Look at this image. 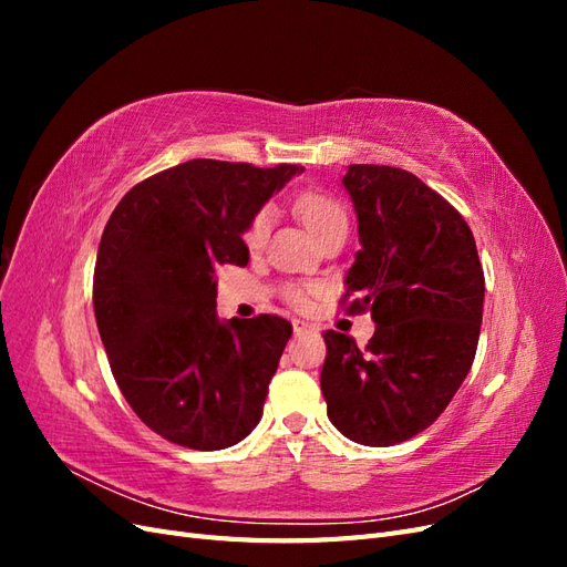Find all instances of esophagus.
I'll list each match as a JSON object with an SVG mask.
<instances>
[{"label":"esophagus","instance_id":"1","mask_svg":"<svg viewBox=\"0 0 567 567\" xmlns=\"http://www.w3.org/2000/svg\"><path fill=\"white\" fill-rule=\"evenodd\" d=\"M312 331H315V326L305 323V321H293V336H296V338H302V336L312 333Z\"/></svg>","mask_w":567,"mask_h":567}]
</instances>
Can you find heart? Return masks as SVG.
<instances>
[{
    "mask_svg": "<svg viewBox=\"0 0 567 567\" xmlns=\"http://www.w3.org/2000/svg\"><path fill=\"white\" fill-rule=\"evenodd\" d=\"M296 208H298L300 217L305 219V225L310 227V231L317 238H323L326 234H331L336 229H348L346 208H342V205L329 194L307 192V194L298 196ZM271 219H274V210L269 208V205H265V208H260L252 215V219L248 221V227L244 231V241L250 250H260L265 246L269 229H271ZM288 300L298 307H305L307 293L298 286H290Z\"/></svg>",
    "mask_w": 567,
    "mask_h": 567,
    "instance_id": "heart-1",
    "label": "heart"
}]
</instances>
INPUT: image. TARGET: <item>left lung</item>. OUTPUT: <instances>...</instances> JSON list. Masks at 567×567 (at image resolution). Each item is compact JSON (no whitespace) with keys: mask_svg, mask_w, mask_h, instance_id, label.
<instances>
[{"mask_svg":"<svg viewBox=\"0 0 567 567\" xmlns=\"http://www.w3.org/2000/svg\"><path fill=\"white\" fill-rule=\"evenodd\" d=\"M359 244L348 312H371L362 350L323 331L321 392L338 431L390 447L431 425L466 379L483 323L485 274L466 219L416 175L390 165H350ZM342 298V302H346Z\"/></svg>","mask_w":567,"mask_h":567,"instance_id":"1","label":"left lung"}]
</instances>
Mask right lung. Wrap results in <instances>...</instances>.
Segmentation results:
<instances>
[{
	"instance_id": "1",
	"label": "right lung",
	"mask_w": 567,
	"mask_h": 567,
	"mask_svg": "<svg viewBox=\"0 0 567 567\" xmlns=\"http://www.w3.org/2000/svg\"><path fill=\"white\" fill-rule=\"evenodd\" d=\"M300 173L188 161L132 186L101 236L94 317L113 379L179 447H231L262 419L293 326L277 315L219 321L215 271L248 265V221Z\"/></svg>"
}]
</instances>
